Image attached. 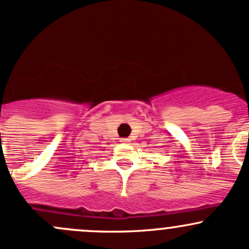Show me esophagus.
<instances>
[{
    "label": "esophagus",
    "mask_w": 249,
    "mask_h": 249,
    "mask_svg": "<svg viewBox=\"0 0 249 249\" xmlns=\"http://www.w3.org/2000/svg\"><path fill=\"white\" fill-rule=\"evenodd\" d=\"M119 142L123 143V144H127V143H130V140L129 138H120Z\"/></svg>",
    "instance_id": "esophagus-1"
}]
</instances>
